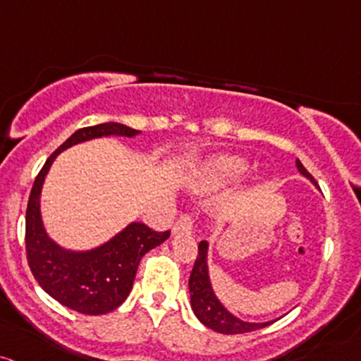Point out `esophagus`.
Returning a JSON list of instances; mask_svg holds the SVG:
<instances>
[{"label":"esophagus","instance_id":"obj_1","mask_svg":"<svg viewBox=\"0 0 361 361\" xmlns=\"http://www.w3.org/2000/svg\"><path fill=\"white\" fill-rule=\"evenodd\" d=\"M193 228V221L190 214H183L180 216V219L176 221L173 226V233H180V231H192Z\"/></svg>","mask_w":361,"mask_h":361}]
</instances>
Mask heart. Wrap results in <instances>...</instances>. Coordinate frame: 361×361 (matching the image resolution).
I'll return each mask as SVG.
<instances>
[{
	"label": "heart",
	"mask_w": 361,
	"mask_h": 361,
	"mask_svg": "<svg viewBox=\"0 0 361 361\" xmlns=\"http://www.w3.org/2000/svg\"><path fill=\"white\" fill-rule=\"evenodd\" d=\"M248 171V162L238 156H217L202 169V181L207 185H223L238 180Z\"/></svg>",
	"instance_id": "b5f03b06"
}]
</instances>
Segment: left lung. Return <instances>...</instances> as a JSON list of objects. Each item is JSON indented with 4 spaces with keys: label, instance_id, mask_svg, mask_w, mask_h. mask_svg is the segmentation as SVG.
<instances>
[{
    "label": "left lung",
    "instance_id": "8db88e82",
    "mask_svg": "<svg viewBox=\"0 0 361 361\" xmlns=\"http://www.w3.org/2000/svg\"><path fill=\"white\" fill-rule=\"evenodd\" d=\"M296 168L305 178L312 181L317 187V181L310 173L305 169V166L296 159ZM207 241L199 243V255H197L195 264H193L192 274H190L188 290H190V303H192L193 314L197 319L204 324L205 327L212 331L221 332V334H243V332H252L257 329L267 327L272 322H245L238 319L224 308V305L217 300L216 293L212 290L211 277H209V265H207Z\"/></svg>",
    "mask_w": 361,
    "mask_h": 361
}]
</instances>
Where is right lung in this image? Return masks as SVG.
<instances>
[{
	"label": "right lung",
	"mask_w": 361,
	"mask_h": 361,
	"mask_svg": "<svg viewBox=\"0 0 361 361\" xmlns=\"http://www.w3.org/2000/svg\"><path fill=\"white\" fill-rule=\"evenodd\" d=\"M121 123H101L80 128L47 157L30 192L25 214V250L35 281L47 295L75 312L102 315L114 310L130 295L142 257L169 238V231L157 233L144 223H132L101 247L73 252L59 247L47 236L41 217V190L51 164L59 152L71 145L99 137H135Z\"/></svg>",
	"instance_id": "add662e5"
}]
</instances>
